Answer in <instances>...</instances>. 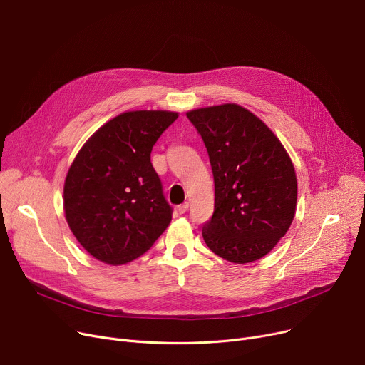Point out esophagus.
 <instances>
[{
  "label": "esophagus",
  "mask_w": 365,
  "mask_h": 365,
  "mask_svg": "<svg viewBox=\"0 0 365 365\" xmlns=\"http://www.w3.org/2000/svg\"><path fill=\"white\" fill-rule=\"evenodd\" d=\"M187 210H189V204H187V202H183V204H180V205L178 207V211H179L180 214H185Z\"/></svg>",
  "instance_id": "1"
}]
</instances>
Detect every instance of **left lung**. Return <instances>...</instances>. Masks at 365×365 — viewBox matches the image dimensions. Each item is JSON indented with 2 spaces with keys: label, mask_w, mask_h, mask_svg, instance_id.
<instances>
[{
  "label": "left lung",
  "mask_w": 365,
  "mask_h": 365,
  "mask_svg": "<svg viewBox=\"0 0 365 365\" xmlns=\"http://www.w3.org/2000/svg\"><path fill=\"white\" fill-rule=\"evenodd\" d=\"M208 151L214 214L207 247L235 264L269 254L294 222L298 182L292 160L261 118L237 104L186 113Z\"/></svg>",
  "instance_id": "obj_1"
}]
</instances>
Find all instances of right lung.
Returning <instances> with one entry per match:
<instances>
[{"label": "right lung", "mask_w": 365, "mask_h": 365, "mask_svg": "<svg viewBox=\"0 0 365 365\" xmlns=\"http://www.w3.org/2000/svg\"><path fill=\"white\" fill-rule=\"evenodd\" d=\"M178 117L164 110L121 113L73 160L64 180V215L93 258L128 264L147 252L172 222L151 151Z\"/></svg>", "instance_id": "obj_1"}]
</instances>
